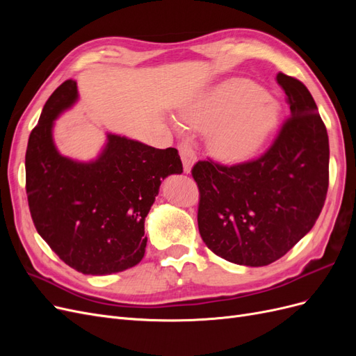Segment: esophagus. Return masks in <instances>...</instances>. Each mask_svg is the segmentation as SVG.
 <instances>
[{
    "mask_svg": "<svg viewBox=\"0 0 356 356\" xmlns=\"http://www.w3.org/2000/svg\"><path fill=\"white\" fill-rule=\"evenodd\" d=\"M178 149H179L182 165H184V172H187L188 174V172L191 170V166L195 165V161H196V153L193 152V148L187 143H181L178 145Z\"/></svg>",
    "mask_w": 356,
    "mask_h": 356,
    "instance_id": "obj_1",
    "label": "esophagus"
}]
</instances>
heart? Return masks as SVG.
<instances>
[{"label": "heart", "mask_w": 356, "mask_h": 356, "mask_svg": "<svg viewBox=\"0 0 356 356\" xmlns=\"http://www.w3.org/2000/svg\"><path fill=\"white\" fill-rule=\"evenodd\" d=\"M195 131L209 132L213 156L241 163L255 156L279 126L281 108L250 80H229L202 92L179 114Z\"/></svg>", "instance_id": "b5f03b06"}]
</instances>
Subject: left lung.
I'll list each match as a JSON object with an SVG mask.
<instances>
[{
	"instance_id": "obj_1",
	"label": "left lung",
	"mask_w": 356,
	"mask_h": 356,
	"mask_svg": "<svg viewBox=\"0 0 356 356\" xmlns=\"http://www.w3.org/2000/svg\"><path fill=\"white\" fill-rule=\"evenodd\" d=\"M289 117L257 160L224 166L200 160L197 224L209 250L230 263L260 267L284 257L314 227L328 190L324 122L300 80L279 72Z\"/></svg>"
}]
</instances>
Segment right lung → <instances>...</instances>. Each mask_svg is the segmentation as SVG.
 <instances>
[{
    "instance_id": "obj_1",
    "label": "right lung",
    "mask_w": 356,
    "mask_h": 356,
    "mask_svg": "<svg viewBox=\"0 0 356 356\" xmlns=\"http://www.w3.org/2000/svg\"><path fill=\"white\" fill-rule=\"evenodd\" d=\"M77 96V83H62L32 129L25 156L28 204L38 234L63 263L83 275H111L143 260L147 213L161 179L181 174L182 163L177 148L113 134L89 163L60 156L53 123Z\"/></svg>"
}]
</instances>
